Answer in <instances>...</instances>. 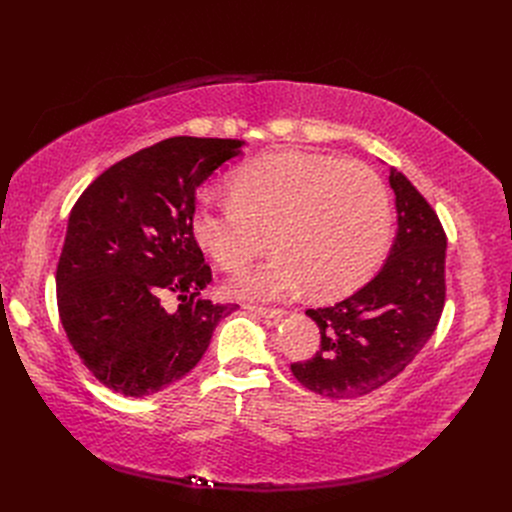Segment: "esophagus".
Returning a JSON list of instances; mask_svg holds the SVG:
<instances>
[{"instance_id":"obj_1","label":"esophagus","mask_w":512,"mask_h":512,"mask_svg":"<svg viewBox=\"0 0 512 512\" xmlns=\"http://www.w3.org/2000/svg\"><path fill=\"white\" fill-rule=\"evenodd\" d=\"M251 313H255V315H259V317H265V319H282L284 317V311L282 309H270V307H253V305H249L247 307Z\"/></svg>"}]
</instances>
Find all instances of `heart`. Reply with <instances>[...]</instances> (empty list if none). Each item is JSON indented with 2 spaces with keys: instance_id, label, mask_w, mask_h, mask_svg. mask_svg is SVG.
Returning <instances> with one entry per match:
<instances>
[{
  "instance_id": "b5f03b06",
  "label": "heart",
  "mask_w": 512,
  "mask_h": 512,
  "mask_svg": "<svg viewBox=\"0 0 512 512\" xmlns=\"http://www.w3.org/2000/svg\"><path fill=\"white\" fill-rule=\"evenodd\" d=\"M232 195L203 193L191 215L199 245L222 270L240 272L272 234L276 255L230 282L238 299L278 301L311 286L338 297L363 284L390 238L384 180L359 161L278 151L238 168Z\"/></svg>"
}]
</instances>
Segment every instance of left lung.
<instances>
[{"label":"left lung","instance_id":"left-lung-1","mask_svg":"<svg viewBox=\"0 0 512 512\" xmlns=\"http://www.w3.org/2000/svg\"><path fill=\"white\" fill-rule=\"evenodd\" d=\"M398 230L390 255L371 282L332 307L307 309L321 342L292 375L332 400L382 388L432 338L446 299V234L411 180L390 168Z\"/></svg>","mask_w":512,"mask_h":512}]
</instances>
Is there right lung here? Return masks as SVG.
<instances>
[{"label": "right lung", "mask_w": 512, "mask_h": 512, "mask_svg": "<svg viewBox=\"0 0 512 512\" xmlns=\"http://www.w3.org/2000/svg\"><path fill=\"white\" fill-rule=\"evenodd\" d=\"M245 141L174 137L95 178L74 203L56 288L64 332L85 367L114 392L168 388L205 355L238 305L201 297L211 282L191 230L199 186ZM170 293L178 308H166Z\"/></svg>", "instance_id": "add662e5"}]
</instances>
